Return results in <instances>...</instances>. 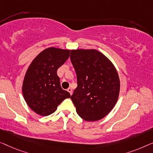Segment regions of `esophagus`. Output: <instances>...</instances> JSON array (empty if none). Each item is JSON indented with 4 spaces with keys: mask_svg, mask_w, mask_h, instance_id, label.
Listing matches in <instances>:
<instances>
[{
    "mask_svg": "<svg viewBox=\"0 0 153 153\" xmlns=\"http://www.w3.org/2000/svg\"><path fill=\"white\" fill-rule=\"evenodd\" d=\"M67 91H68V92H69V94H71V95H72V93H73V91H72V89H71V88H68V89H67Z\"/></svg>",
    "mask_w": 153,
    "mask_h": 153,
    "instance_id": "1",
    "label": "esophagus"
}]
</instances>
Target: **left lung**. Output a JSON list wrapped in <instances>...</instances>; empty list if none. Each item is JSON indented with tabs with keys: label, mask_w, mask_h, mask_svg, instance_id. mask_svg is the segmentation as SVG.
Segmentation results:
<instances>
[{
	"label": "left lung",
	"mask_w": 153,
	"mask_h": 153,
	"mask_svg": "<svg viewBox=\"0 0 153 153\" xmlns=\"http://www.w3.org/2000/svg\"><path fill=\"white\" fill-rule=\"evenodd\" d=\"M77 87L71 97L79 117L86 121L103 119L119 99L120 79L112 62L95 49L71 51Z\"/></svg>",
	"instance_id": "1"
}]
</instances>
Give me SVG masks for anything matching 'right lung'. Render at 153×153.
<instances>
[{"label":"right lung","mask_w":153,"mask_h":153,"mask_svg":"<svg viewBox=\"0 0 153 153\" xmlns=\"http://www.w3.org/2000/svg\"><path fill=\"white\" fill-rule=\"evenodd\" d=\"M70 55V50L49 47L32 61L22 85L23 98L32 110L46 117L55 112L70 94L62 89L57 71Z\"/></svg>","instance_id":"1"}]
</instances>
